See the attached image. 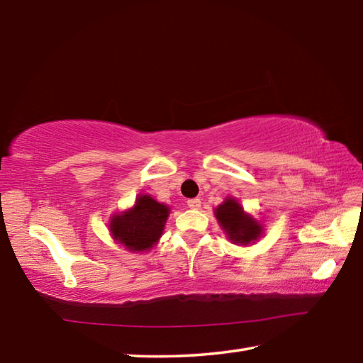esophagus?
Returning a JSON list of instances; mask_svg holds the SVG:
<instances>
[{"mask_svg": "<svg viewBox=\"0 0 363 363\" xmlns=\"http://www.w3.org/2000/svg\"><path fill=\"white\" fill-rule=\"evenodd\" d=\"M187 206L192 208V210H199V208L201 206V200L200 199H190V200H187Z\"/></svg>", "mask_w": 363, "mask_h": 363, "instance_id": "1", "label": "esophagus"}]
</instances>
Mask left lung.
<instances>
[{
    "mask_svg": "<svg viewBox=\"0 0 363 363\" xmlns=\"http://www.w3.org/2000/svg\"><path fill=\"white\" fill-rule=\"evenodd\" d=\"M216 218L223 225L229 240L235 243H251L261 235V225L243 213V208L233 199H225L223 205L216 208Z\"/></svg>",
    "mask_w": 363,
    "mask_h": 363,
    "instance_id": "obj_1",
    "label": "left lung"
}]
</instances>
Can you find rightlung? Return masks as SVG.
<instances>
[{"instance_id":"add662e5","label":"right lung","mask_w":363,"mask_h":363,"mask_svg":"<svg viewBox=\"0 0 363 363\" xmlns=\"http://www.w3.org/2000/svg\"><path fill=\"white\" fill-rule=\"evenodd\" d=\"M168 214L167 205L158 203L149 195H139L134 208L112 218L110 232L130 251L150 250L162 235Z\"/></svg>"}]
</instances>
